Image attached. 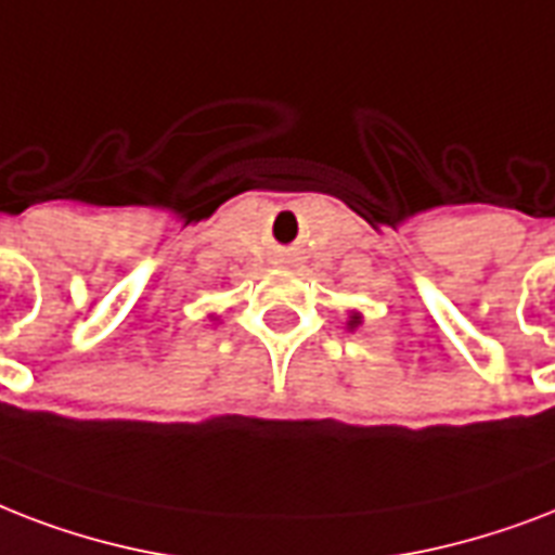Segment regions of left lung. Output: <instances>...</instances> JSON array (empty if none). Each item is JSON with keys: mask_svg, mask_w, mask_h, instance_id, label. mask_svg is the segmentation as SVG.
<instances>
[{"mask_svg": "<svg viewBox=\"0 0 555 555\" xmlns=\"http://www.w3.org/2000/svg\"><path fill=\"white\" fill-rule=\"evenodd\" d=\"M362 321H364L362 312H356V309H350V312H347V333H356V330L362 326Z\"/></svg>", "mask_w": 555, "mask_h": 555, "instance_id": "obj_1", "label": "left lung"}]
</instances>
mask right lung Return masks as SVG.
<instances>
[{
	"label": "right lung",
	"mask_w": 555,
	"mask_h": 555,
	"mask_svg": "<svg viewBox=\"0 0 555 555\" xmlns=\"http://www.w3.org/2000/svg\"><path fill=\"white\" fill-rule=\"evenodd\" d=\"M210 318V324H217V321H219V315H208Z\"/></svg>",
	"instance_id": "obj_1"
}]
</instances>
